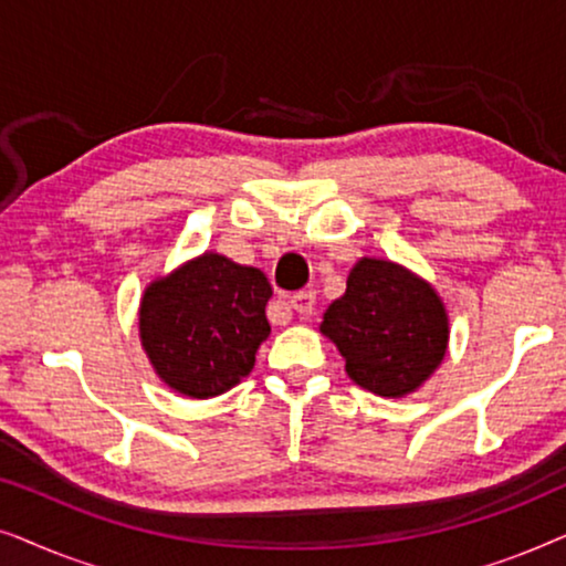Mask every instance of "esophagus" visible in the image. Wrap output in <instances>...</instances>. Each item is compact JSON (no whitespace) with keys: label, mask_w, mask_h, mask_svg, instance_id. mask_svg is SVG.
Listing matches in <instances>:
<instances>
[{"label":"esophagus","mask_w":566,"mask_h":566,"mask_svg":"<svg viewBox=\"0 0 566 566\" xmlns=\"http://www.w3.org/2000/svg\"><path fill=\"white\" fill-rule=\"evenodd\" d=\"M314 304H316V293L314 291H298V293H293V296H291V306L296 308L298 314H308L314 308Z\"/></svg>","instance_id":"esophagus-1"}]
</instances>
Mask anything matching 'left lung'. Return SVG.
<instances>
[{"label":"left lung","instance_id":"8db88e82","mask_svg":"<svg viewBox=\"0 0 566 566\" xmlns=\"http://www.w3.org/2000/svg\"><path fill=\"white\" fill-rule=\"evenodd\" d=\"M319 332L360 389L401 399L436 374L448 350V312L438 291L391 260L360 258Z\"/></svg>","mask_w":566,"mask_h":566}]
</instances>
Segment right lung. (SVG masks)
<instances>
[{
    "instance_id": "obj_1",
    "label": "right lung",
    "mask_w": 566,
    "mask_h": 566,
    "mask_svg": "<svg viewBox=\"0 0 566 566\" xmlns=\"http://www.w3.org/2000/svg\"><path fill=\"white\" fill-rule=\"evenodd\" d=\"M273 289L262 270L203 252L142 293L138 337L154 374L190 399L234 389L270 335Z\"/></svg>"
}]
</instances>
